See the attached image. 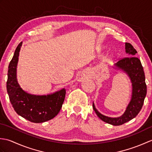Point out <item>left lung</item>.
Masks as SVG:
<instances>
[{
    "label": "left lung",
    "instance_id": "8db88e82",
    "mask_svg": "<svg viewBox=\"0 0 152 152\" xmlns=\"http://www.w3.org/2000/svg\"><path fill=\"white\" fill-rule=\"evenodd\" d=\"M125 52L130 55L119 60L114 66L117 69L122 70L129 77L132 83V95L124 114L118 118H110L101 114L96 109L93 102V108L96 114L102 121L112 125H121L136 117L144 104L147 93V87L145 82V74L140 59L135 57L137 50L130 43H125Z\"/></svg>",
    "mask_w": 152,
    "mask_h": 152
}]
</instances>
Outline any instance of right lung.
I'll use <instances>...</instances> for the list:
<instances>
[{
  "label": "right lung",
  "mask_w": 152,
  "mask_h": 152,
  "mask_svg": "<svg viewBox=\"0 0 152 152\" xmlns=\"http://www.w3.org/2000/svg\"><path fill=\"white\" fill-rule=\"evenodd\" d=\"M22 42L16 48L9 64L6 89L10 101L16 113L33 123H43L53 119L62 107L66 89L63 88L47 95H35L25 91L17 80V65Z\"/></svg>",
  "instance_id": "add662e5"
}]
</instances>
